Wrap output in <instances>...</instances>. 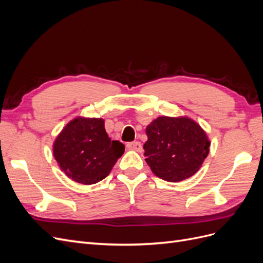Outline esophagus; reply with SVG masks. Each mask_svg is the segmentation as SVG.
Here are the masks:
<instances>
[{
    "mask_svg": "<svg viewBox=\"0 0 263 263\" xmlns=\"http://www.w3.org/2000/svg\"><path fill=\"white\" fill-rule=\"evenodd\" d=\"M127 148L132 149V150H136V151H138V153H140V151L142 150V146L139 141L128 142V144H127Z\"/></svg>",
    "mask_w": 263,
    "mask_h": 263,
    "instance_id": "obj_1",
    "label": "esophagus"
}]
</instances>
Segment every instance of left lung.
<instances>
[{
  "label": "left lung",
  "instance_id": "obj_1",
  "mask_svg": "<svg viewBox=\"0 0 263 263\" xmlns=\"http://www.w3.org/2000/svg\"><path fill=\"white\" fill-rule=\"evenodd\" d=\"M146 134V162L158 178L168 182L192 177L210 153L205 132L187 117H158L147 126Z\"/></svg>",
  "mask_w": 263,
  "mask_h": 263
}]
</instances>
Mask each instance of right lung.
Segmentation results:
<instances>
[{"instance_id": "obj_1", "label": "right lung", "mask_w": 263, "mask_h": 263, "mask_svg": "<svg viewBox=\"0 0 263 263\" xmlns=\"http://www.w3.org/2000/svg\"><path fill=\"white\" fill-rule=\"evenodd\" d=\"M124 151V144L108 138L102 118L73 119L53 144V156L61 170L82 184L105 179Z\"/></svg>"}]
</instances>
